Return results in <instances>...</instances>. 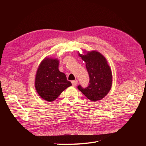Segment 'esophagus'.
Masks as SVG:
<instances>
[{
    "instance_id": "obj_1",
    "label": "esophagus",
    "mask_w": 146,
    "mask_h": 146,
    "mask_svg": "<svg viewBox=\"0 0 146 146\" xmlns=\"http://www.w3.org/2000/svg\"><path fill=\"white\" fill-rule=\"evenodd\" d=\"M72 85H73V86H75L77 85V84H78V80H73V81H72Z\"/></svg>"
}]
</instances>
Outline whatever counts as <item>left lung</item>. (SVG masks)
<instances>
[{"mask_svg": "<svg viewBox=\"0 0 146 146\" xmlns=\"http://www.w3.org/2000/svg\"><path fill=\"white\" fill-rule=\"evenodd\" d=\"M79 52V56L85 61L89 75V84L86 88L80 85L78 89L91 101L101 100L108 94L112 84L111 69L105 57L98 51H91Z\"/></svg>", "mask_w": 146, "mask_h": 146, "instance_id": "left-lung-1", "label": "left lung"}]
</instances>
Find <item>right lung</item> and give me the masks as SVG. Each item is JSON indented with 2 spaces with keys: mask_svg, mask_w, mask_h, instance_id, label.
Instances as JSON below:
<instances>
[{
  "mask_svg": "<svg viewBox=\"0 0 146 146\" xmlns=\"http://www.w3.org/2000/svg\"><path fill=\"white\" fill-rule=\"evenodd\" d=\"M59 60L45 58L38 66L35 75V87L38 95L44 100L52 102L72 83L68 81L66 74L58 70Z\"/></svg>",
  "mask_w": 146,
  "mask_h": 146,
  "instance_id": "right-lung-1",
  "label": "right lung"
}]
</instances>
